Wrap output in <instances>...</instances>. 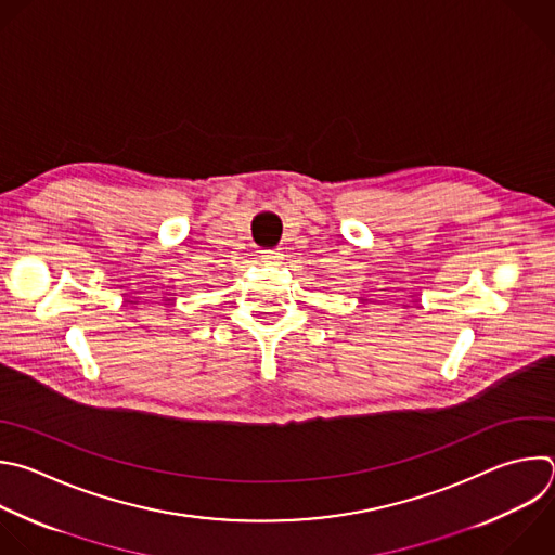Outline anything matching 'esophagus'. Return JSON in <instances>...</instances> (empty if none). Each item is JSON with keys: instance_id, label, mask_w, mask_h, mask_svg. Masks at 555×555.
<instances>
[{"instance_id": "1", "label": "esophagus", "mask_w": 555, "mask_h": 555, "mask_svg": "<svg viewBox=\"0 0 555 555\" xmlns=\"http://www.w3.org/2000/svg\"><path fill=\"white\" fill-rule=\"evenodd\" d=\"M261 259H263V263H268V266H279V263L283 261V253H281V248L261 250Z\"/></svg>"}]
</instances>
